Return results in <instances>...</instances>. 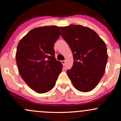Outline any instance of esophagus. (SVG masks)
Masks as SVG:
<instances>
[{
  "mask_svg": "<svg viewBox=\"0 0 121 121\" xmlns=\"http://www.w3.org/2000/svg\"><path fill=\"white\" fill-rule=\"evenodd\" d=\"M61 62H62V65H63L64 66H65V60H64V61H62Z\"/></svg>",
  "mask_w": 121,
  "mask_h": 121,
  "instance_id": "1",
  "label": "esophagus"
}]
</instances>
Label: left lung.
I'll list each match as a JSON object with an SVG mask.
<instances>
[{
    "instance_id": "left-lung-1",
    "label": "left lung",
    "mask_w": 121,
    "mask_h": 121,
    "mask_svg": "<svg viewBox=\"0 0 121 121\" xmlns=\"http://www.w3.org/2000/svg\"><path fill=\"white\" fill-rule=\"evenodd\" d=\"M61 30L74 60L72 68L66 71L68 76L78 91H92L105 73L108 59L106 44L88 27L72 24Z\"/></svg>"
}]
</instances>
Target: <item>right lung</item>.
<instances>
[{
	"label": "right lung",
	"mask_w": 121,
	"mask_h": 121,
	"mask_svg": "<svg viewBox=\"0 0 121 121\" xmlns=\"http://www.w3.org/2000/svg\"><path fill=\"white\" fill-rule=\"evenodd\" d=\"M61 35L59 27L35 28L18 44L16 59L21 77L38 93L52 90L62 68L56 60L54 44Z\"/></svg>",
	"instance_id": "right-lung-1"
}]
</instances>
